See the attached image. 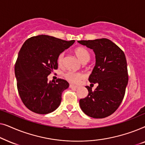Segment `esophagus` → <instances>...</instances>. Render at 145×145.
Segmentation results:
<instances>
[{
	"label": "esophagus",
	"mask_w": 145,
	"mask_h": 145,
	"mask_svg": "<svg viewBox=\"0 0 145 145\" xmlns=\"http://www.w3.org/2000/svg\"><path fill=\"white\" fill-rule=\"evenodd\" d=\"M69 88H73V89H77L78 88V86H75V85H73V84H70V85H69Z\"/></svg>",
	"instance_id": "esophagus-1"
}]
</instances>
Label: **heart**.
Listing matches in <instances>:
<instances>
[{
  "mask_svg": "<svg viewBox=\"0 0 145 145\" xmlns=\"http://www.w3.org/2000/svg\"><path fill=\"white\" fill-rule=\"evenodd\" d=\"M74 54L76 55L78 60L82 62V63L85 62V61H88L90 59V53L88 51L86 50L84 47H77L74 49ZM63 57H64V54L63 53H61L59 55L58 59H57V63L59 65H61L63 61ZM84 74L80 72H67L65 74V78L67 81L71 83H76L79 82V81L84 78Z\"/></svg>",
  "mask_w": 145,
  "mask_h": 145,
  "instance_id": "b5f03b06",
  "label": "heart"
}]
</instances>
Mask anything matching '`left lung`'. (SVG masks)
Segmentation results:
<instances>
[{"mask_svg":"<svg viewBox=\"0 0 145 145\" xmlns=\"http://www.w3.org/2000/svg\"><path fill=\"white\" fill-rule=\"evenodd\" d=\"M78 42L94 51L96 64L88 80L98 84L94 92L91 87L86 86L88 94L80 99L79 105L89 117L106 118L116 112L123 99L128 83L125 55L118 45L106 38Z\"/></svg>","mask_w":145,"mask_h":145,"instance_id":"8db88e82","label":"left lung"}]
</instances>
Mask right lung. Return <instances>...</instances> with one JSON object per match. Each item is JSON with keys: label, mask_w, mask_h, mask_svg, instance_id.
Here are the masks:
<instances>
[{"label": "right lung", "mask_w": 145, "mask_h": 145, "mask_svg": "<svg viewBox=\"0 0 145 145\" xmlns=\"http://www.w3.org/2000/svg\"><path fill=\"white\" fill-rule=\"evenodd\" d=\"M74 41L42 34L23 44L15 65V76L21 100L31 112L47 114L60 106L61 94L69 88V82L60 78L53 82L47 76L58 67L59 55Z\"/></svg>", "instance_id": "add662e5"}]
</instances>
